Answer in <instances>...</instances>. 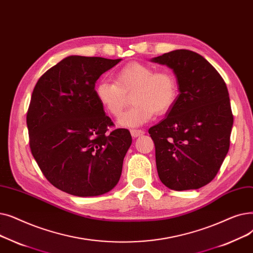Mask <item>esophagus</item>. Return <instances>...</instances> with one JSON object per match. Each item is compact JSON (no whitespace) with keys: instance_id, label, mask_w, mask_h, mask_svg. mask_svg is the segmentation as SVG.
Returning a JSON list of instances; mask_svg holds the SVG:
<instances>
[{"instance_id":"esophagus-1","label":"esophagus","mask_w":253,"mask_h":253,"mask_svg":"<svg viewBox=\"0 0 253 253\" xmlns=\"http://www.w3.org/2000/svg\"><path fill=\"white\" fill-rule=\"evenodd\" d=\"M144 134V130H141V129H136V128H133L130 129V135L133 136V138H137V137H140Z\"/></svg>"}]
</instances>
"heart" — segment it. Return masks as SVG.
Instances as JSON below:
<instances>
[{"label":"heart","mask_w":253,"mask_h":253,"mask_svg":"<svg viewBox=\"0 0 253 253\" xmlns=\"http://www.w3.org/2000/svg\"><path fill=\"white\" fill-rule=\"evenodd\" d=\"M115 82L101 80L94 92L105 111L113 117L122 115L131 95L133 107L118 123L123 126H139L154 114L169 112L178 97V82L171 71L154 72L148 65L131 62L116 71Z\"/></svg>","instance_id":"b5f03b06"}]
</instances>
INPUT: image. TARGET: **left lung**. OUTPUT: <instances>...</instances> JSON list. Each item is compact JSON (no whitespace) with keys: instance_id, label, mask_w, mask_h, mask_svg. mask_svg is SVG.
I'll use <instances>...</instances> for the list:
<instances>
[{"instance_id":"obj_1","label":"left lung","mask_w":253,"mask_h":253,"mask_svg":"<svg viewBox=\"0 0 253 253\" xmlns=\"http://www.w3.org/2000/svg\"><path fill=\"white\" fill-rule=\"evenodd\" d=\"M151 62L171 68L179 89L167 117L148 130L159 177L174 190L201 188L218 173L230 148L234 116L225 82L207 59L190 50Z\"/></svg>"}]
</instances>
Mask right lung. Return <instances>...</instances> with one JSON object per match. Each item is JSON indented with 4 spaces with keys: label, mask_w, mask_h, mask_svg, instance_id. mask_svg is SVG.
<instances>
[{
    "label": "right lung",
    "mask_w": 253,
    "mask_h": 253,
    "mask_svg": "<svg viewBox=\"0 0 253 253\" xmlns=\"http://www.w3.org/2000/svg\"><path fill=\"white\" fill-rule=\"evenodd\" d=\"M122 58L71 55L40 77L27 114L30 147L53 186L95 197L119 181L131 144L126 128L108 131L110 117L95 97V81Z\"/></svg>",
    "instance_id": "1"
}]
</instances>
